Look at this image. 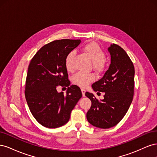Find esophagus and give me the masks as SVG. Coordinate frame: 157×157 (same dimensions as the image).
I'll use <instances>...</instances> for the list:
<instances>
[{"instance_id":"esophagus-1","label":"esophagus","mask_w":157,"mask_h":157,"mask_svg":"<svg viewBox=\"0 0 157 157\" xmlns=\"http://www.w3.org/2000/svg\"><path fill=\"white\" fill-rule=\"evenodd\" d=\"M81 92L82 94V96L84 97L85 96V92H86V90H85L84 88H81Z\"/></svg>"}]
</instances>
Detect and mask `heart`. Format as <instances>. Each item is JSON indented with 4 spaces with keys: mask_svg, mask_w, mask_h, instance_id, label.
<instances>
[{
    "mask_svg": "<svg viewBox=\"0 0 157 157\" xmlns=\"http://www.w3.org/2000/svg\"><path fill=\"white\" fill-rule=\"evenodd\" d=\"M82 50L92 61L94 68L98 72L103 71L105 68V62H104L105 54L99 45L96 43H94V42H91V43L84 45L82 47ZM74 54V52L71 51L69 52L65 57V66L66 69L69 72H73L74 71L73 61ZM94 80L95 76L93 74L85 73L82 72H79L75 74L72 78L73 82L81 88L86 87L90 82H93Z\"/></svg>",
    "mask_w": 157,
    "mask_h": 157,
    "instance_id": "obj_1",
    "label": "heart"
}]
</instances>
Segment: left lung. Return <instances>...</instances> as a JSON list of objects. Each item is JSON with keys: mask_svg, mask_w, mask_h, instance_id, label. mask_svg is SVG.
Masks as SVG:
<instances>
[{"mask_svg": "<svg viewBox=\"0 0 157 157\" xmlns=\"http://www.w3.org/2000/svg\"><path fill=\"white\" fill-rule=\"evenodd\" d=\"M107 50L111 56L109 69L92 85L94 92L104 93V98L98 101L93 93L85 94L92 101L87 120L102 129L115 126L124 117L132 103L134 87V67L126 52L115 44Z\"/></svg>", "mask_w": 157, "mask_h": 157, "instance_id": "1", "label": "left lung"}]
</instances>
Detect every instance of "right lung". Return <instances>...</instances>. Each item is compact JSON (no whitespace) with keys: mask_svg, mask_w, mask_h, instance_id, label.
Wrapping results in <instances>:
<instances>
[{"mask_svg":"<svg viewBox=\"0 0 157 157\" xmlns=\"http://www.w3.org/2000/svg\"><path fill=\"white\" fill-rule=\"evenodd\" d=\"M80 40H58L36 52L29 63L25 84V98L30 111L41 125L49 128L68 122L71 111L82 97L80 88L71 85L65 59ZM58 86H68L66 94L56 91Z\"/></svg>","mask_w":157,"mask_h":157,"instance_id":"1","label":"right lung"}]
</instances>
